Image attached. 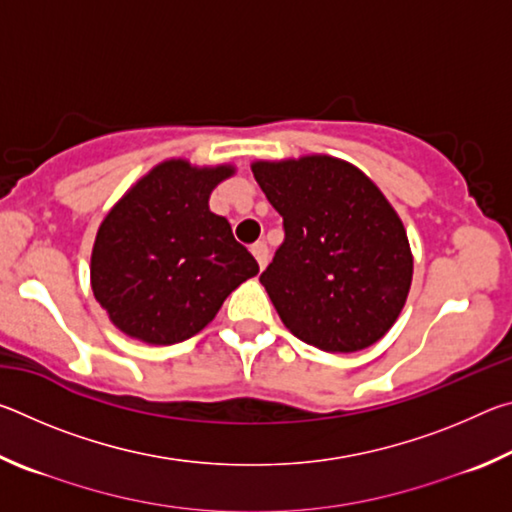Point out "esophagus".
I'll list each match as a JSON object with an SVG mask.
<instances>
[{"instance_id": "1", "label": "esophagus", "mask_w": 512, "mask_h": 512, "mask_svg": "<svg viewBox=\"0 0 512 512\" xmlns=\"http://www.w3.org/2000/svg\"><path fill=\"white\" fill-rule=\"evenodd\" d=\"M250 253L255 255L259 268H264L268 264V246H266V241H257V244L250 246Z\"/></svg>"}]
</instances>
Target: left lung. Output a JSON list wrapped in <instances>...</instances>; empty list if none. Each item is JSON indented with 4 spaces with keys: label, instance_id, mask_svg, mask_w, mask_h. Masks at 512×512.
Here are the masks:
<instances>
[{
    "label": "left lung",
    "instance_id": "1",
    "mask_svg": "<svg viewBox=\"0 0 512 512\" xmlns=\"http://www.w3.org/2000/svg\"><path fill=\"white\" fill-rule=\"evenodd\" d=\"M284 221L259 275L293 336L325 352L377 343L409 296L413 255L402 219L366 173L332 155L253 162Z\"/></svg>",
    "mask_w": 512,
    "mask_h": 512
}]
</instances>
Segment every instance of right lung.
<instances>
[{"label": "right lung", "instance_id": "obj_1", "mask_svg": "<svg viewBox=\"0 0 512 512\" xmlns=\"http://www.w3.org/2000/svg\"><path fill=\"white\" fill-rule=\"evenodd\" d=\"M235 167L164 160L142 176L101 221L90 280L112 325L149 345L192 339L223 300L259 273L210 210V194Z\"/></svg>", "mask_w": 512, "mask_h": 512}]
</instances>
